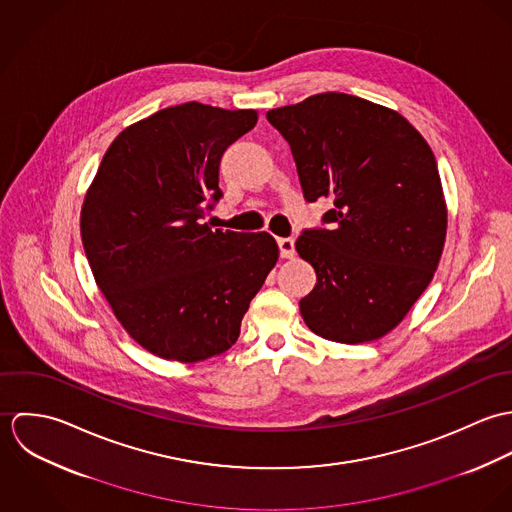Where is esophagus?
Returning <instances> with one entry per match:
<instances>
[{
    "mask_svg": "<svg viewBox=\"0 0 512 512\" xmlns=\"http://www.w3.org/2000/svg\"><path fill=\"white\" fill-rule=\"evenodd\" d=\"M278 246H280L282 258H293L295 256V242H293V238H278Z\"/></svg>",
    "mask_w": 512,
    "mask_h": 512,
    "instance_id": "obj_1",
    "label": "esophagus"
}]
</instances>
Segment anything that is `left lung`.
I'll use <instances>...</instances> for the list:
<instances>
[{"label":"left lung","instance_id":"obj_1","mask_svg":"<svg viewBox=\"0 0 512 512\" xmlns=\"http://www.w3.org/2000/svg\"><path fill=\"white\" fill-rule=\"evenodd\" d=\"M292 147L303 197L331 199L305 230L297 254L317 274L299 301L305 325L335 343L390 333L430 286L447 230L438 163L422 134L396 110L323 92L268 110Z\"/></svg>","mask_w":512,"mask_h":512}]
</instances>
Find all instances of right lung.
Here are the masks:
<instances>
[{
    "label": "right lung",
    "instance_id": "add662e5",
    "mask_svg": "<svg viewBox=\"0 0 512 512\" xmlns=\"http://www.w3.org/2000/svg\"><path fill=\"white\" fill-rule=\"evenodd\" d=\"M256 110L201 102L163 108L118 134L82 211L92 276L126 333L155 357L199 363L228 351L278 262L268 232L213 230L226 147Z\"/></svg>",
    "mask_w": 512,
    "mask_h": 512
}]
</instances>
